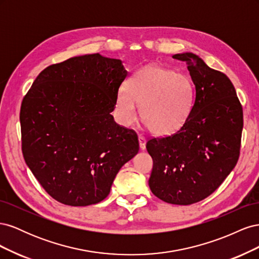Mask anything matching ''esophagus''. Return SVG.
Listing matches in <instances>:
<instances>
[{
	"label": "esophagus",
	"mask_w": 259,
	"mask_h": 259,
	"mask_svg": "<svg viewBox=\"0 0 259 259\" xmlns=\"http://www.w3.org/2000/svg\"><path fill=\"white\" fill-rule=\"evenodd\" d=\"M138 140H139L140 149H142V150H145V149H146V138H145V136L139 135L138 136Z\"/></svg>",
	"instance_id": "obj_1"
}]
</instances>
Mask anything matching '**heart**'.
I'll use <instances>...</instances> for the list:
<instances>
[{
  "label": "heart",
  "mask_w": 259,
  "mask_h": 259,
  "mask_svg": "<svg viewBox=\"0 0 259 259\" xmlns=\"http://www.w3.org/2000/svg\"><path fill=\"white\" fill-rule=\"evenodd\" d=\"M194 103V89L185 74L160 66H148L133 75L127 88L117 92L116 112L123 124L137 119V106L147 128L168 135L183 126Z\"/></svg>",
  "instance_id": "1"
}]
</instances>
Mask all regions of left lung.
I'll use <instances>...</instances> for the list:
<instances>
[{
	"label": "left lung",
	"mask_w": 259,
	"mask_h": 259,
	"mask_svg": "<svg viewBox=\"0 0 259 259\" xmlns=\"http://www.w3.org/2000/svg\"><path fill=\"white\" fill-rule=\"evenodd\" d=\"M186 61L195 99L186 122L173 135L151 138L146 148L153 160L149 187L160 200L190 205L223 184L240 155L243 110L229 77L192 53Z\"/></svg>",
	"instance_id": "8db88e82"
}]
</instances>
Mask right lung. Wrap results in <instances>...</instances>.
<instances>
[{"label":"right lung","mask_w":259,"mask_h":259,"mask_svg":"<svg viewBox=\"0 0 259 259\" xmlns=\"http://www.w3.org/2000/svg\"><path fill=\"white\" fill-rule=\"evenodd\" d=\"M127 75L120 59L84 55L45 68L23 97V158L62 204L88 206L106 199L117 171L137 154L135 131L111 115Z\"/></svg>","instance_id":"obj_1"}]
</instances>
